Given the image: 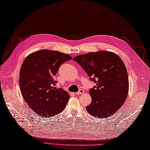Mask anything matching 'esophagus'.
<instances>
[{"label": "esophagus", "mask_w": 150, "mask_h": 150, "mask_svg": "<svg viewBox=\"0 0 150 150\" xmlns=\"http://www.w3.org/2000/svg\"><path fill=\"white\" fill-rule=\"evenodd\" d=\"M84 93V90L83 89H80L78 92L76 93V95H80V94H82Z\"/></svg>", "instance_id": "esophagus-1"}]
</instances>
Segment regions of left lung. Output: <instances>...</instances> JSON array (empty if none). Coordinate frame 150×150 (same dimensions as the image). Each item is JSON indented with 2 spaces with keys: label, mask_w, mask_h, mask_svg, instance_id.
I'll return each mask as SVG.
<instances>
[{
  "label": "left lung",
  "mask_w": 150,
  "mask_h": 150,
  "mask_svg": "<svg viewBox=\"0 0 150 150\" xmlns=\"http://www.w3.org/2000/svg\"><path fill=\"white\" fill-rule=\"evenodd\" d=\"M72 60L96 83L90 90L92 103L86 107L88 112L99 118L114 115L125 103L129 92V77L121 58L100 51L80 54Z\"/></svg>",
  "instance_id": "1"
}]
</instances>
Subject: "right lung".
Segmentation results:
<instances>
[{
    "label": "right lung",
    "mask_w": 150,
    "mask_h": 150,
    "mask_svg": "<svg viewBox=\"0 0 150 150\" xmlns=\"http://www.w3.org/2000/svg\"><path fill=\"white\" fill-rule=\"evenodd\" d=\"M72 57L57 51L41 50L28 55L21 65L19 84L25 101L33 111L42 117L62 111L70 96L57 88L54 76L65 62Z\"/></svg>",
    "instance_id": "obj_1"
}]
</instances>
